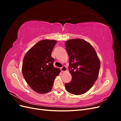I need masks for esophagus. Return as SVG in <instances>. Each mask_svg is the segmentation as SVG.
I'll list each match as a JSON object with an SVG mask.
<instances>
[{"label": "esophagus", "mask_w": 121, "mask_h": 121, "mask_svg": "<svg viewBox=\"0 0 121 121\" xmlns=\"http://www.w3.org/2000/svg\"><path fill=\"white\" fill-rule=\"evenodd\" d=\"M60 69H61V71L62 72H65V71H67V68L65 67V66H63V67L60 68Z\"/></svg>", "instance_id": "34e87169"}]
</instances>
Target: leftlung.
I'll list each match as a JSON object with an SVG mask.
<instances>
[{
	"instance_id": "1",
	"label": "left lung",
	"mask_w": 121,
	"mask_h": 121,
	"mask_svg": "<svg viewBox=\"0 0 121 121\" xmlns=\"http://www.w3.org/2000/svg\"><path fill=\"white\" fill-rule=\"evenodd\" d=\"M65 46L72 76L71 82L65 83V89L73 94H83L97 79L100 61L92 46L83 39H70L65 42Z\"/></svg>"
}]
</instances>
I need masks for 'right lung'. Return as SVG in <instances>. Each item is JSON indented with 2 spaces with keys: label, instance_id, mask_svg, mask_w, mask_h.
I'll return each mask as SVG.
<instances>
[{
  "label": "right lung",
  "instance_id": "1",
  "mask_svg": "<svg viewBox=\"0 0 121 121\" xmlns=\"http://www.w3.org/2000/svg\"><path fill=\"white\" fill-rule=\"evenodd\" d=\"M56 41L42 40L29 49L24 57L22 73L27 84L35 92L44 94L52 89L60 69L53 66L51 56Z\"/></svg>",
  "mask_w": 121,
  "mask_h": 121
}]
</instances>
